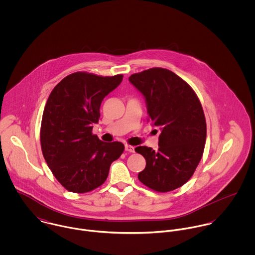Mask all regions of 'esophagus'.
<instances>
[{"label": "esophagus", "mask_w": 255, "mask_h": 255, "mask_svg": "<svg viewBox=\"0 0 255 255\" xmlns=\"http://www.w3.org/2000/svg\"><path fill=\"white\" fill-rule=\"evenodd\" d=\"M125 149H126V151H128V152H129V153H133V152H134V147H133V146L126 144Z\"/></svg>", "instance_id": "1"}]
</instances>
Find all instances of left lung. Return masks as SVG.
<instances>
[{
    "label": "left lung",
    "mask_w": 255,
    "mask_h": 255,
    "mask_svg": "<svg viewBox=\"0 0 255 255\" xmlns=\"http://www.w3.org/2000/svg\"><path fill=\"white\" fill-rule=\"evenodd\" d=\"M128 80L145 98L148 120L160 128L158 151L135 148L146 160L138 180L158 192L174 190L192 177L203 155L206 121L201 103L193 89L167 69L133 73Z\"/></svg>",
    "instance_id": "1"
}]
</instances>
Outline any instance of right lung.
Instances as JSON below:
<instances>
[{"mask_svg":"<svg viewBox=\"0 0 255 255\" xmlns=\"http://www.w3.org/2000/svg\"><path fill=\"white\" fill-rule=\"evenodd\" d=\"M122 80L123 74L73 73L54 87L47 100L41 149L53 175L69 191L84 193L103 184L111 164L125 150L122 142H104L92 133L103 99Z\"/></svg>","mask_w":255,"mask_h":255,"instance_id":"add662e5","label":"right lung"}]
</instances>
